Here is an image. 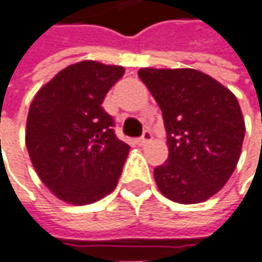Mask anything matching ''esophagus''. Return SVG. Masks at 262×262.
I'll list each match as a JSON object with an SVG mask.
<instances>
[{"instance_id": "1", "label": "esophagus", "mask_w": 262, "mask_h": 262, "mask_svg": "<svg viewBox=\"0 0 262 262\" xmlns=\"http://www.w3.org/2000/svg\"><path fill=\"white\" fill-rule=\"evenodd\" d=\"M152 138H154V136H152V132L145 130V132H143V135H142V136H140V138L136 140V143H138L139 146L146 145L147 142H150V140H152Z\"/></svg>"}]
</instances>
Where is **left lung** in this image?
Listing matches in <instances>:
<instances>
[{
	"instance_id": "1",
	"label": "left lung",
	"mask_w": 262,
	"mask_h": 262,
	"mask_svg": "<svg viewBox=\"0 0 262 262\" xmlns=\"http://www.w3.org/2000/svg\"><path fill=\"white\" fill-rule=\"evenodd\" d=\"M162 110L168 161L155 168L159 191L179 204H199L227 183L235 169L245 123L236 97L193 69H142Z\"/></svg>"
}]
</instances>
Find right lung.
Segmentation results:
<instances>
[{"instance_id":"1","label":"right lung","mask_w":262,"mask_h":262,"mask_svg":"<svg viewBox=\"0 0 262 262\" xmlns=\"http://www.w3.org/2000/svg\"><path fill=\"white\" fill-rule=\"evenodd\" d=\"M123 74L120 66L71 64L34 97L27 149L42 182L61 201L93 204L116 188L130 146L117 139L101 103Z\"/></svg>"}]
</instances>
